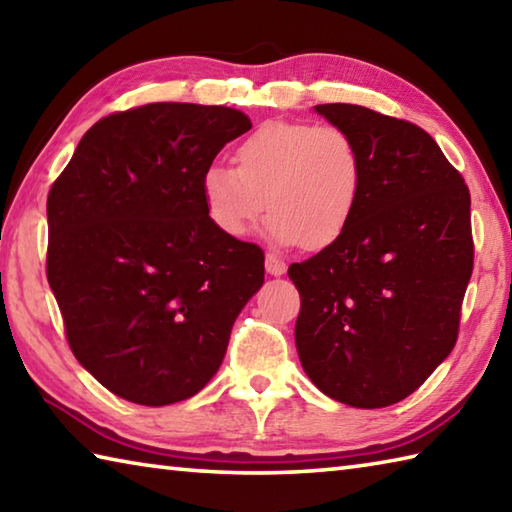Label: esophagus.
Instances as JSON below:
<instances>
[{"label": "esophagus", "instance_id": "34e87169", "mask_svg": "<svg viewBox=\"0 0 512 512\" xmlns=\"http://www.w3.org/2000/svg\"><path fill=\"white\" fill-rule=\"evenodd\" d=\"M266 273L275 275V277L277 275H284L286 273V264L279 257H275L273 253H268L266 255Z\"/></svg>", "mask_w": 512, "mask_h": 512}]
</instances>
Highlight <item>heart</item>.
<instances>
[{
	"instance_id": "obj_1",
	"label": "heart",
	"mask_w": 512,
	"mask_h": 512,
	"mask_svg": "<svg viewBox=\"0 0 512 512\" xmlns=\"http://www.w3.org/2000/svg\"><path fill=\"white\" fill-rule=\"evenodd\" d=\"M235 162L202 177L210 222L228 237H244L268 204L273 242L324 248L344 233L362 193V150L342 126L264 122L237 146Z\"/></svg>"
}]
</instances>
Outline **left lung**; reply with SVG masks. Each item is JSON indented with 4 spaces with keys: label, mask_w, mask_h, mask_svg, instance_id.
Masks as SVG:
<instances>
[{
    "label": "left lung",
    "mask_w": 512,
    "mask_h": 512,
    "mask_svg": "<svg viewBox=\"0 0 512 512\" xmlns=\"http://www.w3.org/2000/svg\"><path fill=\"white\" fill-rule=\"evenodd\" d=\"M315 110L355 137L364 182L344 233L288 268L297 353L328 397L384 408L455 348L475 259L470 193L417 124L355 104Z\"/></svg>",
    "instance_id": "obj_1"
}]
</instances>
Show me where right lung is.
<instances>
[{
  "label": "right lung",
  "instance_id": "add662e5",
  "mask_svg": "<svg viewBox=\"0 0 512 512\" xmlns=\"http://www.w3.org/2000/svg\"><path fill=\"white\" fill-rule=\"evenodd\" d=\"M242 110L155 102L102 117L50 186L46 277L68 346L110 393L166 406L199 393L264 250L210 222L202 177L250 130Z\"/></svg>",
  "mask_w": 512,
  "mask_h": 512
}]
</instances>
